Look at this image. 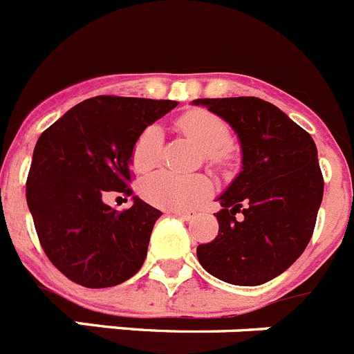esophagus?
I'll return each mask as SVG.
<instances>
[{
    "instance_id": "1",
    "label": "esophagus",
    "mask_w": 354,
    "mask_h": 354,
    "mask_svg": "<svg viewBox=\"0 0 354 354\" xmlns=\"http://www.w3.org/2000/svg\"><path fill=\"white\" fill-rule=\"evenodd\" d=\"M170 214L174 216H179V218H183V220H193V218H196V214L198 212L193 211V209H170Z\"/></svg>"
}]
</instances>
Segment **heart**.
I'll return each instance as SVG.
<instances>
[{"mask_svg":"<svg viewBox=\"0 0 354 354\" xmlns=\"http://www.w3.org/2000/svg\"><path fill=\"white\" fill-rule=\"evenodd\" d=\"M177 127L204 150L209 167L223 170L230 167L234 156L230 150V127L218 115L195 109L177 120ZM162 147V133L158 126H149L138 134L131 147V165L136 171L145 174L158 165ZM211 192L205 175H175L158 171L140 183V195L149 204L165 209H184L198 204Z\"/></svg>","mask_w":354,"mask_h":354,"instance_id":"heart-1","label":"heart"}]
</instances>
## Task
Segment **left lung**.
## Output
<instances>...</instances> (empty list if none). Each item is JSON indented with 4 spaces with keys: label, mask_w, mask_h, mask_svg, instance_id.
Segmentation results:
<instances>
[{
    "label": "left lung",
    "mask_w": 354,
    "mask_h": 354,
    "mask_svg": "<svg viewBox=\"0 0 354 354\" xmlns=\"http://www.w3.org/2000/svg\"><path fill=\"white\" fill-rule=\"evenodd\" d=\"M239 136L243 170L220 196V230L198 245L205 271L234 286H261L282 274L314 234L324 179L312 136L259 97L198 99ZM241 214L239 218L236 214Z\"/></svg>",
    "instance_id": "left-lung-1"
}]
</instances>
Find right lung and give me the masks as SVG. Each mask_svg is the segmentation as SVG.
Returning <instances> with one entry per match:
<instances>
[{"mask_svg":"<svg viewBox=\"0 0 354 354\" xmlns=\"http://www.w3.org/2000/svg\"><path fill=\"white\" fill-rule=\"evenodd\" d=\"M179 102L97 95L71 108L40 134L26 180L40 246L56 270L90 289L138 273L161 211L134 196L129 209L102 202L108 192L131 196V147Z\"/></svg>","mask_w":354,"mask_h":354,"instance_id":"obj_1","label":"right lung"}]
</instances>
